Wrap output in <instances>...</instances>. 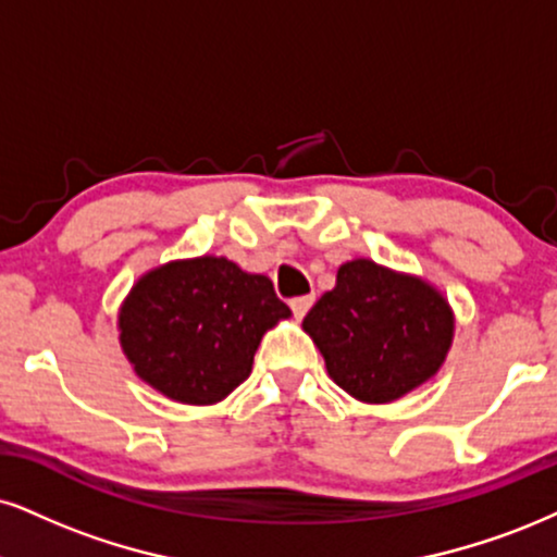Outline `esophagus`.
Wrapping results in <instances>:
<instances>
[{"instance_id": "esophagus-1", "label": "esophagus", "mask_w": 557, "mask_h": 557, "mask_svg": "<svg viewBox=\"0 0 557 557\" xmlns=\"http://www.w3.org/2000/svg\"><path fill=\"white\" fill-rule=\"evenodd\" d=\"M312 301H314V297H312V294H307V297H294V299L289 301V307H292V312H294V314H297V318L301 320V318H305V314H307V312H310Z\"/></svg>"}]
</instances>
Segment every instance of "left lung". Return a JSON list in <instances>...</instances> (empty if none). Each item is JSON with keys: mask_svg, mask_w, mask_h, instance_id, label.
I'll use <instances>...</instances> for the list:
<instances>
[{"mask_svg": "<svg viewBox=\"0 0 557 557\" xmlns=\"http://www.w3.org/2000/svg\"><path fill=\"white\" fill-rule=\"evenodd\" d=\"M327 374L361 403H393L429 382L449 354L455 314L429 281L369 258L338 268L301 322Z\"/></svg>", "mask_w": 557, "mask_h": 557, "instance_id": "1", "label": "left lung"}]
</instances>
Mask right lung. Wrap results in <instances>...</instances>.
<instances>
[{
  "mask_svg": "<svg viewBox=\"0 0 557 557\" xmlns=\"http://www.w3.org/2000/svg\"><path fill=\"white\" fill-rule=\"evenodd\" d=\"M289 314L263 273L216 256L170 260L123 299L121 348L157 393L214 405L250 376L260 338Z\"/></svg>",
  "mask_w": 557,
  "mask_h": 557,
  "instance_id": "obj_1",
  "label": "right lung"
}]
</instances>
